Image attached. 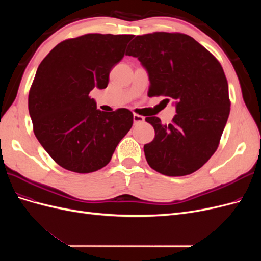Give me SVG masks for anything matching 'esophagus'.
<instances>
[{
  "label": "esophagus",
  "instance_id": "1",
  "mask_svg": "<svg viewBox=\"0 0 261 261\" xmlns=\"http://www.w3.org/2000/svg\"><path fill=\"white\" fill-rule=\"evenodd\" d=\"M133 120H134V124H140V123L145 122V117L141 115H138V114H134Z\"/></svg>",
  "mask_w": 261,
  "mask_h": 261
}]
</instances>
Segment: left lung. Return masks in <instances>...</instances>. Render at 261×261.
<instances>
[{"mask_svg": "<svg viewBox=\"0 0 261 261\" xmlns=\"http://www.w3.org/2000/svg\"><path fill=\"white\" fill-rule=\"evenodd\" d=\"M126 55L137 58L147 69L148 96H163L176 106L171 124L146 117L155 132L144 146L148 164L167 176L192 174L216 152L230 114L222 66L194 38L179 33L137 36Z\"/></svg>", "mask_w": 261, "mask_h": 261, "instance_id": "1", "label": "left lung"}]
</instances>
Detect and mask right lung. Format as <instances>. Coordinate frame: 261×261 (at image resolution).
I'll return each instance as SVG.
<instances>
[{"label":"right lung","instance_id":"1","mask_svg":"<svg viewBox=\"0 0 261 261\" xmlns=\"http://www.w3.org/2000/svg\"><path fill=\"white\" fill-rule=\"evenodd\" d=\"M132 35L87 34L60 42L39 65L28 96L39 143L62 168L98 171L133 125L127 109L103 112L89 93L105 89Z\"/></svg>","mask_w":261,"mask_h":261}]
</instances>
